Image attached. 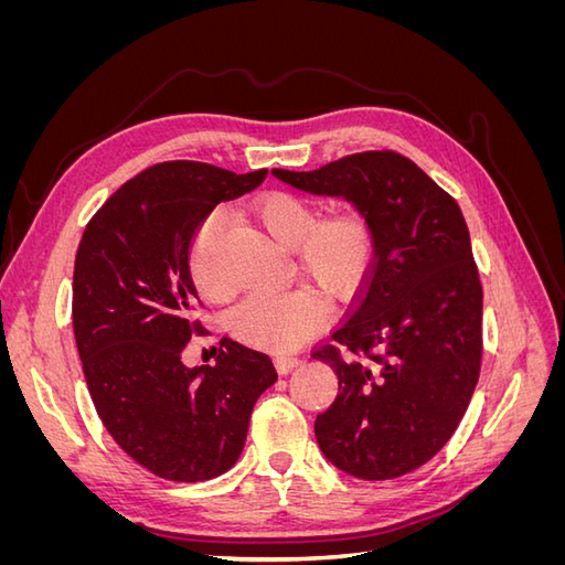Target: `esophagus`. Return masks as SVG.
Listing matches in <instances>:
<instances>
[{"instance_id":"34e87169","label":"esophagus","mask_w":565,"mask_h":565,"mask_svg":"<svg viewBox=\"0 0 565 565\" xmlns=\"http://www.w3.org/2000/svg\"><path fill=\"white\" fill-rule=\"evenodd\" d=\"M273 363H276V370L280 372V374H287V372H292L301 361L297 355H289V353H278L276 358H273Z\"/></svg>"}]
</instances>
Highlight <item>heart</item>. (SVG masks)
Masks as SVG:
<instances>
[{
  "mask_svg": "<svg viewBox=\"0 0 565 565\" xmlns=\"http://www.w3.org/2000/svg\"><path fill=\"white\" fill-rule=\"evenodd\" d=\"M256 216L280 247L295 252L301 276L332 297L361 289L374 262V228L355 207L320 216L313 200L273 193L256 204ZM228 214L212 210L200 221L191 247V270L200 292L224 299L231 287L218 268V243ZM328 320V303L313 289L254 292L231 313V332L245 344L268 351H292L311 339Z\"/></svg>",
  "mask_w": 565,
  "mask_h": 565,
  "instance_id": "heart-1",
  "label": "heart"
}]
</instances>
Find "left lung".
I'll return each instance as SVG.
<instances>
[{
    "instance_id": "8db88e82",
    "label": "left lung",
    "mask_w": 565,
    "mask_h": 565,
    "mask_svg": "<svg viewBox=\"0 0 565 565\" xmlns=\"http://www.w3.org/2000/svg\"><path fill=\"white\" fill-rule=\"evenodd\" d=\"M311 195L344 198L374 228V262L334 347L313 353L339 377L316 419L341 471L386 481L426 465L465 417L481 372L483 289L459 204L398 152H358L316 172L273 169ZM377 350V354H372Z\"/></svg>"
}]
</instances>
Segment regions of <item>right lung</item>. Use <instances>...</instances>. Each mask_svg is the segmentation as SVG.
<instances>
[{"instance_id":"right-lung-1","label":"right lung","mask_w":565,"mask_h":565,"mask_svg":"<svg viewBox=\"0 0 565 565\" xmlns=\"http://www.w3.org/2000/svg\"><path fill=\"white\" fill-rule=\"evenodd\" d=\"M207 162H162L127 181L84 228L73 276V328L84 377L108 434L167 481H210L245 448L256 398L278 372L224 337L214 365L188 367L198 330L191 247L218 202L262 185Z\"/></svg>"}]
</instances>
